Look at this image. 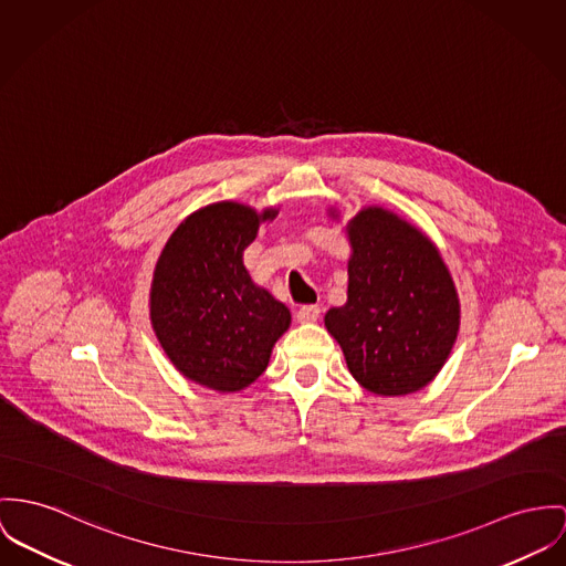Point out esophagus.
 Masks as SVG:
<instances>
[{
	"mask_svg": "<svg viewBox=\"0 0 566 566\" xmlns=\"http://www.w3.org/2000/svg\"><path fill=\"white\" fill-rule=\"evenodd\" d=\"M318 316H321V307L318 305H304V307H300V312H297V321L300 323H314V321H318Z\"/></svg>",
	"mask_w": 566,
	"mask_h": 566,
	"instance_id": "esophagus-1",
	"label": "esophagus"
}]
</instances>
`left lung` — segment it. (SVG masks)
Returning a JSON list of instances; mask_svg holds the SVG:
<instances>
[{
  "mask_svg": "<svg viewBox=\"0 0 566 566\" xmlns=\"http://www.w3.org/2000/svg\"><path fill=\"white\" fill-rule=\"evenodd\" d=\"M332 219L338 211L327 209ZM347 304L325 314L353 379L377 396L427 388L459 336L461 304L436 243L384 207H364L345 226Z\"/></svg>",
  "mask_w": 566,
  "mask_h": 566,
  "instance_id": "8db88e82",
  "label": "left lung"
}]
</instances>
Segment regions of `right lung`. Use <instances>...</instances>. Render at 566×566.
Returning <instances> with one entry per match:
<instances>
[{
    "label": "right lung",
    "mask_w": 566,
    "mask_h": 566,
    "mask_svg": "<svg viewBox=\"0 0 566 566\" xmlns=\"http://www.w3.org/2000/svg\"><path fill=\"white\" fill-rule=\"evenodd\" d=\"M277 211L213 202L182 219L161 250L150 282V325L187 381L219 394L245 390L291 327V310L243 264L262 221Z\"/></svg>",
    "instance_id": "obj_1"
}]
</instances>
